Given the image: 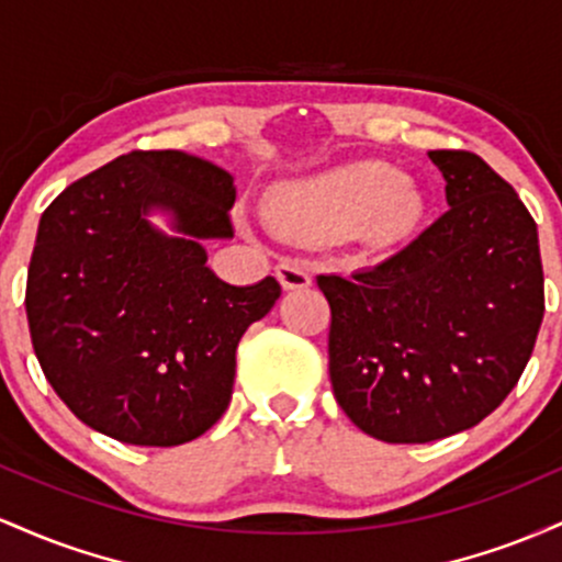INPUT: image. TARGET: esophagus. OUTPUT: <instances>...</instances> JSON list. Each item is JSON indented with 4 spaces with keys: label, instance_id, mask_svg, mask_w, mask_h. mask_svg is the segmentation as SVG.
I'll list each match as a JSON object with an SVG mask.
<instances>
[{
    "label": "esophagus",
    "instance_id": "obj_1",
    "mask_svg": "<svg viewBox=\"0 0 562 562\" xmlns=\"http://www.w3.org/2000/svg\"><path fill=\"white\" fill-rule=\"evenodd\" d=\"M277 280H280V285L285 290H303L312 285V269L306 267V263L301 261H282L280 267H277Z\"/></svg>",
    "mask_w": 562,
    "mask_h": 562
}]
</instances>
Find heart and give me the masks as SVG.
Masks as SVG:
<instances>
[{
	"label": "heart",
	"mask_w": 562,
	"mask_h": 562,
	"mask_svg": "<svg viewBox=\"0 0 562 562\" xmlns=\"http://www.w3.org/2000/svg\"><path fill=\"white\" fill-rule=\"evenodd\" d=\"M423 216L409 179L383 160H351L288 184L267 203V218L285 235L335 237L353 229L372 245L404 237Z\"/></svg>",
	"instance_id": "1"
}]
</instances>
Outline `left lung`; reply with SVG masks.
Here are the masks:
<instances>
[{
    "label": "left lung",
    "mask_w": 562,
    "mask_h": 562,
    "mask_svg": "<svg viewBox=\"0 0 562 562\" xmlns=\"http://www.w3.org/2000/svg\"><path fill=\"white\" fill-rule=\"evenodd\" d=\"M428 158L449 209L391 259L317 277L335 402L385 443H428L492 415L544 317L537 222L518 192L475 153Z\"/></svg>",
    "instance_id": "left-lung-1"
}]
</instances>
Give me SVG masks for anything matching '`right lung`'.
Listing matches in <instances>:
<instances>
[{"mask_svg": "<svg viewBox=\"0 0 562 562\" xmlns=\"http://www.w3.org/2000/svg\"><path fill=\"white\" fill-rule=\"evenodd\" d=\"M232 177L179 150H132L42 214L25 282L31 344L89 428L134 447H179L229 406L243 333L280 282L227 285L200 240L232 237ZM169 210L179 238L146 222Z\"/></svg>", "mask_w": 562, "mask_h": 562, "instance_id": "add662e5", "label": "right lung"}]
</instances>
